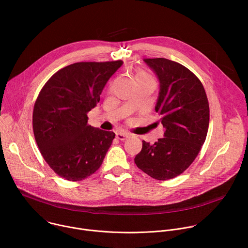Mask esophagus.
Returning a JSON list of instances; mask_svg holds the SVG:
<instances>
[{"label":"esophagus","instance_id":"1","mask_svg":"<svg viewBox=\"0 0 248 248\" xmlns=\"http://www.w3.org/2000/svg\"><path fill=\"white\" fill-rule=\"evenodd\" d=\"M128 136H129V134L124 133V132H118V133H117V135H116V137H117L119 140H122V141L125 140Z\"/></svg>","mask_w":248,"mask_h":248}]
</instances>
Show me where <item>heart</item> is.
<instances>
[{"instance_id":"1","label":"heart","mask_w":248,"mask_h":248,"mask_svg":"<svg viewBox=\"0 0 248 248\" xmlns=\"http://www.w3.org/2000/svg\"><path fill=\"white\" fill-rule=\"evenodd\" d=\"M133 79L134 80H137V79H148V80L153 81L152 78L147 73L143 72V70H137V72L134 74Z\"/></svg>"}]
</instances>
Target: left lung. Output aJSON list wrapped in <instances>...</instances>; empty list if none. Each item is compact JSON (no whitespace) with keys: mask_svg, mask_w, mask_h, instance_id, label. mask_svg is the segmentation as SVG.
Instances as JSON below:
<instances>
[{"mask_svg":"<svg viewBox=\"0 0 248 248\" xmlns=\"http://www.w3.org/2000/svg\"><path fill=\"white\" fill-rule=\"evenodd\" d=\"M144 61L160 81L155 111L165 137L153 145L143 140L134 163L151 178L166 181L183 173L200 152L209 127V103L201 81L185 65L164 58Z\"/></svg>","mask_w":248,"mask_h":248,"instance_id":"1","label":"left lung"}]
</instances>
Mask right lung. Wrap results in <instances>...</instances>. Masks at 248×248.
<instances>
[{"label":"right lung","mask_w":248,"mask_h":248,"mask_svg":"<svg viewBox=\"0 0 248 248\" xmlns=\"http://www.w3.org/2000/svg\"><path fill=\"white\" fill-rule=\"evenodd\" d=\"M123 61L81 62L54 74L34 104L32 125L40 153L62 179L82 181L102 165L113 131L87 124L106 83Z\"/></svg>","instance_id":"1"}]
</instances>
